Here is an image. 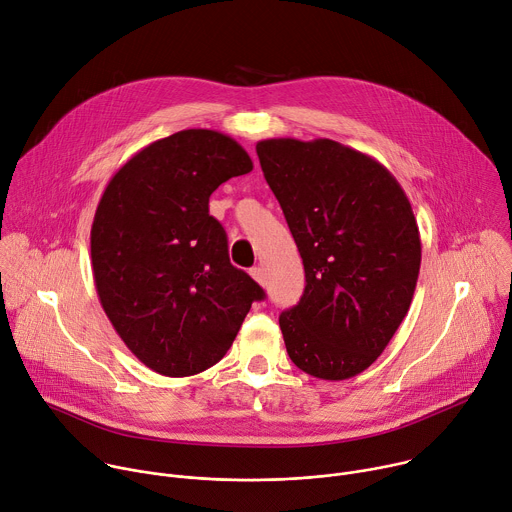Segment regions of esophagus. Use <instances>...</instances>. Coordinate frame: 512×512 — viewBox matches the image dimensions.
Masks as SVG:
<instances>
[{"label":"esophagus","instance_id":"34e87169","mask_svg":"<svg viewBox=\"0 0 512 512\" xmlns=\"http://www.w3.org/2000/svg\"><path fill=\"white\" fill-rule=\"evenodd\" d=\"M251 277L259 283V285H265L267 283V277H265V269L261 267V265H257V267H253L251 269Z\"/></svg>","mask_w":512,"mask_h":512}]
</instances>
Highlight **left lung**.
<instances>
[{
    "mask_svg": "<svg viewBox=\"0 0 512 512\" xmlns=\"http://www.w3.org/2000/svg\"><path fill=\"white\" fill-rule=\"evenodd\" d=\"M257 156L306 271L302 300L279 316L287 354L316 379L356 377L413 300L421 239L409 198L383 164L332 139H263Z\"/></svg>",
    "mask_w": 512,
    "mask_h": 512,
    "instance_id": "left-lung-1",
    "label": "left lung"
}]
</instances>
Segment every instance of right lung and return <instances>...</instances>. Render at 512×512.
I'll return each mask as SVG.
<instances>
[{
	"label": "right lung",
	"mask_w": 512,
	"mask_h": 512,
	"mask_svg": "<svg viewBox=\"0 0 512 512\" xmlns=\"http://www.w3.org/2000/svg\"><path fill=\"white\" fill-rule=\"evenodd\" d=\"M241 145L184 129L145 145L109 180L91 229L101 306L125 346L164 377L210 369L265 291L231 265L208 198L249 174Z\"/></svg>",
	"instance_id": "add662e5"
}]
</instances>
